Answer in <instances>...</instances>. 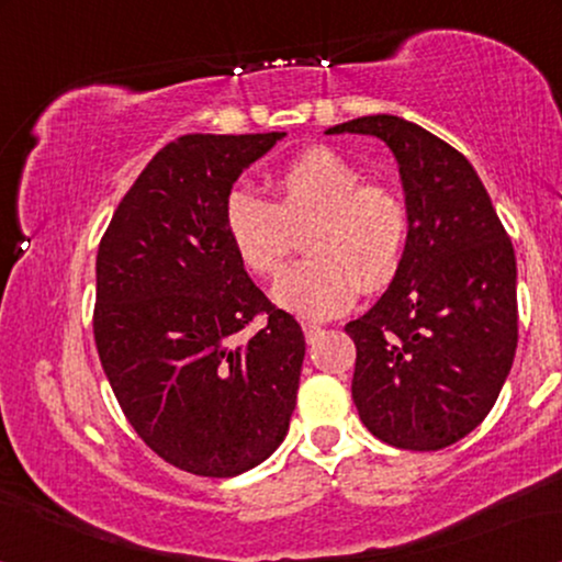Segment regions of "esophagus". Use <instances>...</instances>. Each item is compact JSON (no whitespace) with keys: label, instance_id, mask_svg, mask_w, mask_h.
Segmentation results:
<instances>
[{"label":"esophagus","instance_id":"1","mask_svg":"<svg viewBox=\"0 0 562 562\" xmlns=\"http://www.w3.org/2000/svg\"><path fill=\"white\" fill-rule=\"evenodd\" d=\"M302 329H304L306 342H317V340H319V335H322V325H317V322H304Z\"/></svg>","mask_w":562,"mask_h":562}]
</instances>
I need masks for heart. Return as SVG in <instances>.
Segmentation results:
<instances>
[{
	"instance_id": "1",
	"label": "heart",
	"mask_w": 562,
	"mask_h": 562,
	"mask_svg": "<svg viewBox=\"0 0 562 562\" xmlns=\"http://www.w3.org/2000/svg\"><path fill=\"white\" fill-rule=\"evenodd\" d=\"M276 202L252 187L229 189L225 227L237 256L256 276L273 279L286 263L294 229L312 258L276 283V302L299 317L325 319L348 310L358 286L381 289L404 256L406 212L383 183L363 181L348 158L310 148L276 173Z\"/></svg>"
}]
</instances>
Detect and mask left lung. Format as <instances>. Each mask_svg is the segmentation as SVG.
<instances>
[{
  "instance_id": "left-lung-1",
  "label": "left lung",
  "mask_w": 562,
  "mask_h": 562,
  "mask_svg": "<svg viewBox=\"0 0 562 562\" xmlns=\"http://www.w3.org/2000/svg\"><path fill=\"white\" fill-rule=\"evenodd\" d=\"M373 135L398 164L409 233L383 296L345 325L356 342L352 402L379 440L440 450L496 404L517 352V258L475 168L394 114L327 135Z\"/></svg>"
}]
</instances>
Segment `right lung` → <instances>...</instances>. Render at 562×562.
Instances as JSON below:
<instances>
[{
    "label": "right lung",
    "instance_id": "add662e5",
    "mask_svg": "<svg viewBox=\"0 0 562 562\" xmlns=\"http://www.w3.org/2000/svg\"><path fill=\"white\" fill-rule=\"evenodd\" d=\"M283 135L168 143L99 243V360L140 440L194 475L263 463L296 406L304 333L250 281L225 227L233 183ZM256 316L265 327L250 334Z\"/></svg>",
    "mask_w": 562,
    "mask_h": 562
}]
</instances>
